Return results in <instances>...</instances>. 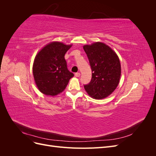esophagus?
Listing matches in <instances>:
<instances>
[{
	"label": "esophagus",
	"mask_w": 156,
	"mask_h": 156,
	"mask_svg": "<svg viewBox=\"0 0 156 156\" xmlns=\"http://www.w3.org/2000/svg\"><path fill=\"white\" fill-rule=\"evenodd\" d=\"M80 75H81V73H75V76L76 77H80Z\"/></svg>",
	"instance_id": "obj_1"
}]
</instances>
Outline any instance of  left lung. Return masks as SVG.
Returning a JSON list of instances; mask_svg holds the SVG:
<instances>
[{
  "instance_id": "obj_1",
  "label": "left lung",
  "mask_w": 156,
  "mask_h": 156,
  "mask_svg": "<svg viewBox=\"0 0 156 156\" xmlns=\"http://www.w3.org/2000/svg\"><path fill=\"white\" fill-rule=\"evenodd\" d=\"M92 75L91 81L84 86L88 95L96 100L104 99L115 90L120 82L121 65L116 52L103 42L83 45Z\"/></svg>"
}]
</instances>
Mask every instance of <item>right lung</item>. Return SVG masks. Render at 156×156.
<instances>
[{"instance_id":"obj_1","label":"right lung","mask_w":156,"mask_h":156,"mask_svg":"<svg viewBox=\"0 0 156 156\" xmlns=\"http://www.w3.org/2000/svg\"><path fill=\"white\" fill-rule=\"evenodd\" d=\"M72 44L52 41L45 45L35 56L33 76L39 90L46 96H55L62 92L73 73L67 68L66 53Z\"/></svg>"}]
</instances>
